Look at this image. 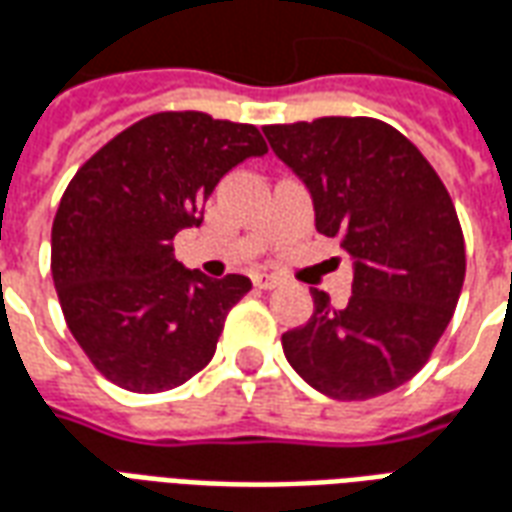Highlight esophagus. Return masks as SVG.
<instances>
[{
	"label": "esophagus",
	"instance_id": "1",
	"mask_svg": "<svg viewBox=\"0 0 512 512\" xmlns=\"http://www.w3.org/2000/svg\"><path fill=\"white\" fill-rule=\"evenodd\" d=\"M252 282H255V288H260V290H274L282 285V279L274 277V274H255V279H252Z\"/></svg>",
	"mask_w": 512,
	"mask_h": 512
}]
</instances>
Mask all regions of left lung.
Returning a JSON list of instances; mask_svg holds the SVG:
<instances>
[{
  "mask_svg": "<svg viewBox=\"0 0 512 512\" xmlns=\"http://www.w3.org/2000/svg\"><path fill=\"white\" fill-rule=\"evenodd\" d=\"M307 186L315 227L354 260L351 299L282 334L290 367L334 400H367L417 376L447 329L466 274L458 213L428 158L373 117L263 128Z\"/></svg>",
  "mask_w": 512,
  "mask_h": 512,
  "instance_id": "obj_1",
  "label": "left lung"
}]
</instances>
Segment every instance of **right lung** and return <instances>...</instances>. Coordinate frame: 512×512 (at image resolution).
Returning <instances> with one entry per match:
<instances>
[{"label":"right lung","mask_w":512,"mask_h":512,"mask_svg":"<svg viewBox=\"0 0 512 512\" xmlns=\"http://www.w3.org/2000/svg\"><path fill=\"white\" fill-rule=\"evenodd\" d=\"M268 153L255 126L158 112L106 142L73 175L51 224V277L95 370L128 392H167L208 365L224 318L249 293L175 260L202 202L241 161Z\"/></svg>","instance_id":"1"}]
</instances>
